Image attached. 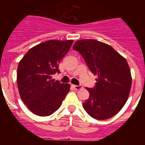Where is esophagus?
Masks as SVG:
<instances>
[{"label":"esophagus","mask_w":145,"mask_h":145,"mask_svg":"<svg viewBox=\"0 0 145 145\" xmlns=\"http://www.w3.org/2000/svg\"><path fill=\"white\" fill-rule=\"evenodd\" d=\"M72 86L75 88V89H76V90H79V89H81L82 88H83V86H82L81 85H78V86H76V85H73Z\"/></svg>","instance_id":"obj_1"}]
</instances>
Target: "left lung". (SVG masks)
Returning <instances> with one entry per match:
<instances>
[{
    "instance_id": "1",
    "label": "left lung",
    "mask_w": 145,
    "mask_h": 145,
    "mask_svg": "<svg viewBox=\"0 0 145 145\" xmlns=\"http://www.w3.org/2000/svg\"><path fill=\"white\" fill-rule=\"evenodd\" d=\"M72 48L98 76L95 86L86 88L90 96L83 103L84 110L97 120L113 117L123 108L130 93L131 75L127 61L112 46L96 40H79Z\"/></svg>"
}]
</instances>
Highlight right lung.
I'll list each match as a JSON object with an SVG mask.
<instances>
[{"label": "right lung", "mask_w": 145, "mask_h": 145, "mask_svg": "<svg viewBox=\"0 0 145 145\" xmlns=\"http://www.w3.org/2000/svg\"><path fill=\"white\" fill-rule=\"evenodd\" d=\"M73 40H50L28 51L17 68V86L22 100L29 110L39 116L57 111L70 91V85L55 81L59 63L70 50Z\"/></svg>", "instance_id": "obj_1"}]
</instances>
